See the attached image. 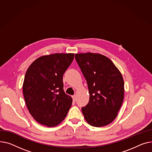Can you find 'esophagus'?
Returning <instances> with one entry per match:
<instances>
[{"label":"esophagus","instance_id":"obj_1","mask_svg":"<svg viewBox=\"0 0 152 152\" xmlns=\"http://www.w3.org/2000/svg\"><path fill=\"white\" fill-rule=\"evenodd\" d=\"M72 99H73V101H76V96H72Z\"/></svg>","mask_w":152,"mask_h":152}]
</instances>
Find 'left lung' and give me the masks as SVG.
Listing matches in <instances>:
<instances>
[{
	"instance_id": "left-lung-1",
	"label": "left lung",
	"mask_w": 152,
	"mask_h": 152,
	"mask_svg": "<svg viewBox=\"0 0 152 152\" xmlns=\"http://www.w3.org/2000/svg\"><path fill=\"white\" fill-rule=\"evenodd\" d=\"M75 58L86 80L90 100L82 108L85 120L94 127L108 125L117 117L124 99V80L118 69L99 53H77Z\"/></svg>"
}]
</instances>
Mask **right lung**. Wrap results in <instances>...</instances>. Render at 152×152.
<instances>
[{
  "label": "right lung",
  "instance_id": "right-lung-1",
  "mask_svg": "<svg viewBox=\"0 0 152 152\" xmlns=\"http://www.w3.org/2000/svg\"><path fill=\"white\" fill-rule=\"evenodd\" d=\"M74 53H54L35 59L27 70L23 92L28 109L38 123L54 127L64 120L72 102L62 77Z\"/></svg>",
  "mask_w": 152,
  "mask_h": 152
}]
</instances>
